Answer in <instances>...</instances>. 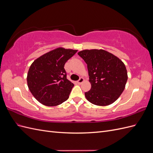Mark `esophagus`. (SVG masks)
<instances>
[{
    "instance_id": "34e87169",
    "label": "esophagus",
    "mask_w": 153,
    "mask_h": 153,
    "mask_svg": "<svg viewBox=\"0 0 153 153\" xmlns=\"http://www.w3.org/2000/svg\"><path fill=\"white\" fill-rule=\"evenodd\" d=\"M84 78L81 77V78H80V79L77 81V83H78V84H81L83 82H84Z\"/></svg>"
}]
</instances>
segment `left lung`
<instances>
[{
    "instance_id": "left-lung-1",
    "label": "left lung",
    "mask_w": 153,
    "mask_h": 153,
    "mask_svg": "<svg viewBox=\"0 0 153 153\" xmlns=\"http://www.w3.org/2000/svg\"><path fill=\"white\" fill-rule=\"evenodd\" d=\"M78 55L87 64L91 88L85 92L87 100L98 106L113 103L122 94L128 80L124 64L104 50H84Z\"/></svg>"
}]
</instances>
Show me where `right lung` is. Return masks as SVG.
Segmentation results:
<instances>
[{"label":"right lung","mask_w":153,"mask_h":153,"mask_svg":"<svg viewBox=\"0 0 153 153\" xmlns=\"http://www.w3.org/2000/svg\"><path fill=\"white\" fill-rule=\"evenodd\" d=\"M76 50L57 48L32 62L27 73L28 87L39 103L57 106L66 101L74 84L66 78L64 64Z\"/></svg>","instance_id":"add662e5"}]
</instances>
